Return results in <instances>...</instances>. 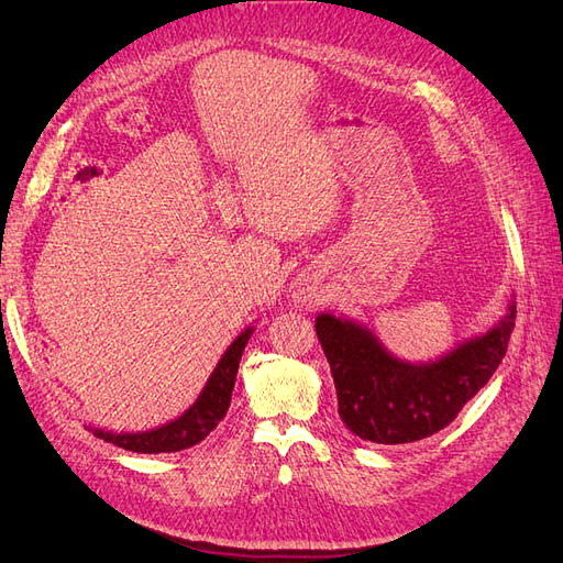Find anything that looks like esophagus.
<instances>
[{
    "instance_id": "1",
    "label": "esophagus",
    "mask_w": 563,
    "mask_h": 563,
    "mask_svg": "<svg viewBox=\"0 0 563 563\" xmlns=\"http://www.w3.org/2000/svg\"><path fill=\"white\" fill-rule=\"evenodd\" d=\"M312 291H314V288H310V284H298V288H296L298 302H314L317 296Z\"/></svg>"
}]
</instances>
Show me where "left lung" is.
<instances>
[{
    "label": "left lung",
    "mask_w": 563,
    "mask_h": 563,
    "mask_svg": "<svg viewBox=\"0 0 563 563\" xmlns=\"http://www.w3.org/2000/svg\"><path fill=\"white\" fill-rule=\"evenodd\" d=\"M517 302L482 335L457 343L434 362L397 360L364 323L331 312L314 319L347 430L376 444H411L444 430L479 391L507 352Z\"/></svg>",
    "instance_id": "left-lung-1"
}]
</instances>
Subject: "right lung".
<instances>
[{
    "instance_id": "right-lung-1",
    "label": "right lung",
    "mask_w": 563,
    "mask_h": 563,
    "mask_svg": "<svg viewBox=\"0 0 563 563\" xmlns=\"http://www.w3.org/2000/svg\"><path fill=\"white\" fill-rule=\"evenodd\" d=\"M251 333H253V327L244 329L232 340L225 354L220 356V362L216 364L207 385H203V389L199 391L197 401L176 420H168L159 424V428L145 430V432H110L100 428H89V430L98 439H106L110 444L133 453H176L199 444V441L207 439L209 432L228 413L234 380H236V368H240L242 352L249 343Z\"/></svg>"
}]
</instances>
